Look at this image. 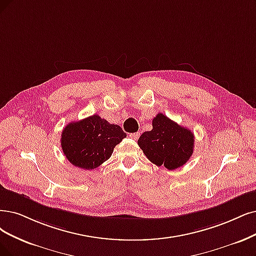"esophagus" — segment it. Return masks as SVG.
<instances>
[{"instance_id":"34e87169","label":"esophagus","mask_w":256,"mask_h":256,"mask_svg":"<svg viewBox=\"0 0 256 256\" xmlns=\"http://www.w3.org/2000/svg\"><path fill=\"white\" fill-rule=\"evenodd\" d=\"M139 136H140L139 133H132V134L128 135V137H130V139H133V140H137V139L139 138Z\"/></svg>"}]
</instances>
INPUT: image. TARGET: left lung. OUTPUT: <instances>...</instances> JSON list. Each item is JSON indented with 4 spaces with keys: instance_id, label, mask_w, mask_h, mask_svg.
Instances as JSON below:
<instances>
[{
    "instance_id": "8db88e82",
    "label": "left lung",
    "mask_w": 256,
    "mask_h": 256,
    "mask_svg": "<svg viewBox=\"0 0 256 256\" xmlns=\"http://www.w3.org/2000/svg\"><path fill=\"white\" fill-rule=\"evenodd\" d=\"M152 126V130L144 132L138 139V146L150 162L168 170H175L186 164L193 154L192 132L162 112L157 114Z\"/></svg>"
}]
</instances>
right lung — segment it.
Wrapping results in <instances>:
<instances>
[{
    "mask_svg": "<svg viewBox=\"0 0 256 256\" xmlns=\"http://www.w3.org/2000/svg\"><path fill=\"white\" fill-rule=\"evenodd\" d=\"M126 137L119 126L92 115L66 126L61 135V146L72 164L92 170L106 162L114 148Z\"/></svg>",
    "mask_w": 256,
    "mask_h": 256,
    "instance_id": "add662e5",
    "label": "right lung"
}]
</instances>
